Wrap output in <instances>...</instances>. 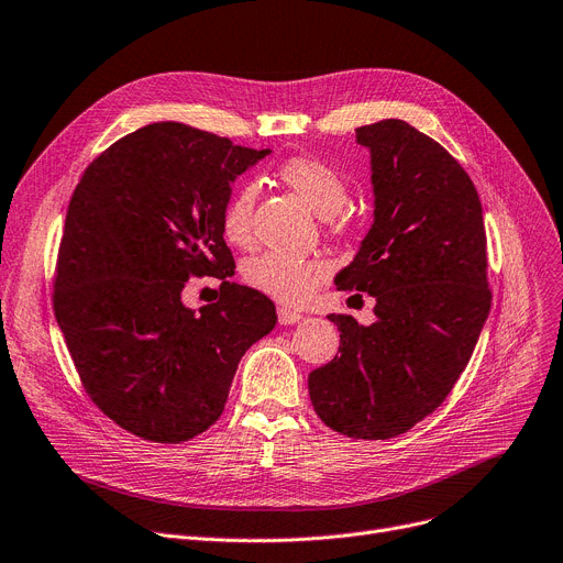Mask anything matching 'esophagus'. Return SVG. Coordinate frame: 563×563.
<instances>
[{"instance_id": "esophagus-1", "label": "esophagus", "mask_w": 563, "mask_h": 563, "mask_svg": "<svg viewBox=\"0 0 563 563\" xmlns=\"http://www.w3.org/2000/svg\"><path fill=\"white\" fill-rule=\"evenodd\" d=\"M303 319L301 312L297 310H289V308H278V321L283 323V327H289V323H299Z\"/></svg>"}]
</instances>
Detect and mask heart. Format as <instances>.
Wrapping results in <instances>:
<instances>
[{"label":"heart","mask_w":563,"mask_h":563,"mask_svg":"<svg viewBox=\"0 0 563 563\" xmlns=\"http://www.w3.org/2000/svg\"><path fill=\"white\" fill-rule=\"evenodd\" d=\"M278 180L297 194L310 210L321 217H335L349 198L344 177L312 157H291L278 168ZM257 202V185L242 183L223 205L221 230L223 236L240 249L255 244L253 210ZM329 264L319 257H291L283 253H264L246 262V283L285 306H303L312 299L317 287L327 280Z\"/></svg>","instance_id":"1"}]
</instances>
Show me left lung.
<instances>
[{"label":"left lung","mask_w":563,"mask_h":563,"mask_svg":"<svg viewBox=\"0 0 563 563\" xmlns=\"http://www.w3.org/2000/svg\"><path fill=\"white\" fill-rule=\"evenodd\" d=\"M369 151L374 221L338 289L367 291L376 321L329 314L340 356L308 376L321 422L388 440L424 420L465 369L490 312L479 194L461 164L412 125L356 130Z\"/></svg>","instance_id":"1"}]
</instances>
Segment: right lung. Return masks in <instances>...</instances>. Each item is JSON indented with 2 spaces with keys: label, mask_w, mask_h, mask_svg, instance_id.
<instances>
[{
  "label": "right lung",
  "mask_w": 563,
  "mask_h": 563,
  "mask_svg": "<svg viewBox=\"0 0 563 563\" xmlns=\"http://www.w3.org/2000/svg\"><path fill=\"white\" fill-rule=\"evenodd\" d=\"M269 153L155 123L107 147L73 194L56 323L88 397L143 440L173 445L210 429L246 349L276 327L272 299L228 280L221 230L232 183ZM194 275L224 280L198 313L181 301Z\"/></svg>",
  "instance_id": "add662e5"
}]
</instances>
